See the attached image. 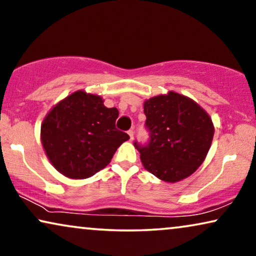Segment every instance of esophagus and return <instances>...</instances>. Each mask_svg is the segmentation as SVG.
Listing matches in <instances>:
<instances>
[{"label": "esophagus", "mask_w": 256, "mask_h": 256, "mask_svg": "<svg viewBox=\"0 0 256 256\" xmlns=\"http://www.w3.org/2000/svg\"><path fill=\"white\" fill-rule=\"evenodd\" d=\"M128 135H129V138H130V141H132V140L134 138V130H132V129H129Z\"/></svg>", "instance_id": "esophagus-1"}]
</instances>
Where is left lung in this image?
<instances>
[{
    "label": "left lung",
    "mask_w": 256,
    "mask_h": 256,
    "mask_svg": "<svg viewBox=\"0 0 256 256\" xmlns=\"http://www.w3.org/2000/svg\"><path fill=\"white\" fill-rule=\"evenodd\" d=\"M148 141L134 142L143 166L160 180L174 183L200 166L211 146L212 120L188 98L169 92L144 102Z\"/></svg>",
    "instance_id": "8db88e82"
}]
</instances>
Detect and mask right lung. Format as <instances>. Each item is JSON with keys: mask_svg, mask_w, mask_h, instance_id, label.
I'll return each instance as SVG.
<instances>
[{"mask_svg": "<svg viewBox=\"0 0 256 256\" xmlns=\"http://www.w3.org/2000/svg\"><path fill=\"white\" fill-rule=\"evenodd\" d=\"M118 116L116 108L104 107L100 96L84 90L68 96L52 108L42 124V143L48 160L73 180L96 174L129 138L115 127Z\"/></svg>", "mask_w": 256, "mask_h": 256, "instance_id": "add662e5", "label": "right lung"}]
</instances>
